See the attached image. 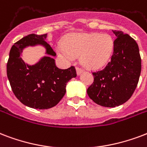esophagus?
Returning <instances> with one entry per match:
<instances>
[{"label": "esophagus", "mask_w": 147, "mask_h": 147, "mask_svg": "<svg viewBox=\"0 0 147 147\" xmlns=\"http://www.w3.org/2000/svg\"><path fill=\"white\" fill-rule=\"evenodd\" d=\"M82 72H83V70H82V69H79V68H76V73H77V75H78V76L81 75Z\"/></svg>", "instance_id": "1"}]
</instances>
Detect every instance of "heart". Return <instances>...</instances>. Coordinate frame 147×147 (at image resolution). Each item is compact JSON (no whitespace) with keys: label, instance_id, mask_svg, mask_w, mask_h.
<instances>
[{"label":"heart","instance_id":"obj_1","mask_svg":"<svg viewBox=\"0 0 147 147\" xmlns=\"http://www.w3.org/2000/svg\"><path fill=\"white\" fill-rule=\"evenodd\" d=\"M114 41L107 34H72L65 39V45H59L57 51L67 60L81 55V62L88 69H98L110 59Z\"/></svg>","mask_w":147,"mask_h":147}]
</instances>
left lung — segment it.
I'll return each mask as SVG.
<instances>
[{
	"label": "left lung",
	"instance_id": "left-lung-1",
	"mask_svg": "<svg viewBox=\"0 0 147 147\" xmlns=\"http://www.w3.org/2000/svg\"><path fill=\"white\" fill-rule=\"evenodd\" d=\"M116 36L111 61L101 71L93 72L94 82L87 89L94 102L105 107L125 103L135 91L141 72V58L136 41L123 31Z\"/></svg>",
	"mask_w": 147,
	"mask_h": 147
}]
</instances>
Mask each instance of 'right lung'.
I'll return each mask as SVG.
<instances>
[{"instance_id": "obj_1", "label": "right lung", "mask_w": 147, "mask_h": 147, "mask_svg": "<svg viewBox=\"0 0 147 147\" xmlns=\"http://www.w3.org/2000/svg\"><path fill=\"white\" fill-rule=\"evenodd\" d=\"M47 34H31L11 47L7 64V75L18 99L30 108L47 109L59 103L65 94L66 84L76 77L75 67L59 69L53 57L55 52L45 41ZM41 45L46 49L44 56L34 65L25 63L21 58L27 47Z\"/></svg>"}]
</instances>
